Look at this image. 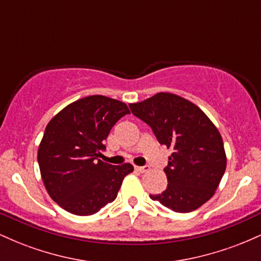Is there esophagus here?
<instances>
[{
    "mask_svg": "<svg viewBox=\"0 0 261 261\" xmlns=\"http://www.w3.org/2000/svg\"><path fill=\"white\" fill-rule=\"evenodd\" d=\"M148 169H149L148 166H143V167L135 166V170H136V172H139V173H145V172H147Z\"/></svg>",
    "mask_w": 261,
    "mask_h": 261,
    "instance_id": "obj_1",
    "label": "esophagus"
}]
</instances>
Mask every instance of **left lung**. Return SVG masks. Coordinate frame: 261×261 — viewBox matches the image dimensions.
I'll return each instance as SVG.
<instances>
[{"instance_id":"obj_1","label":"left lung","mask_w":261,"mask_h":261,"mask_svg":"<svg viewBox=\"0 0 261 261\" xmlns=\"http://www.w3.org/2000/svg\"><path fill=\"white\" fill-rule=\"evenodd\" d=\"M161 145L173 148L164 172L168 185L152 200L175 212H191L214 196L227 164L223 141L205 113L185 98L161 92L130 104Z\"/></svg>"}]
</instances>
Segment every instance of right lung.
Instances as JSON below:
<instances>
[{
  "instance_id": "1",
  "label": "right lung",
  "mask_w": 261,
  "mask_h": 261,
  "mask_svg": "<svg viewBox=\"0 0 261 261\" xmlns=\"http://www.w3.org/2000/svg\"><path fill=\"white\" fill-rule=\"evenodd\" d=\"M126 114L130 110L120 100L89 95L68 104L46 125L39 168L47 194L66 211L89 216L116 199L134 167L112 166L98 157L112 127Z\"/></svg>"
}]
</instances>
